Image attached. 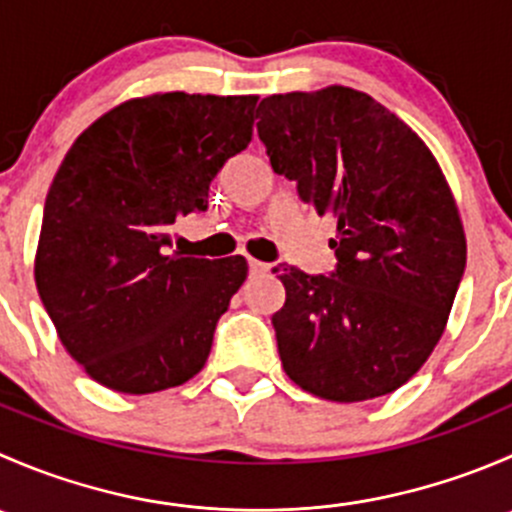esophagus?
I'll return each mask as SVG.
<instances>
[{"label": "esophagus", "instance_id": "esophagus-1", "mask_svg": "<svg viewBox=\"0 0 512 512\" xmlns=\"http://www.w3.org/2000/svg\"><path fill=\"white\" fill-rule=\"evenodd\" d=\"M247 267H250V272L252 275H265V272H270V265H265V262H260V260H247Z\"/></svg>", "mask_w": 512, "mask_h": 512}]
</instances>
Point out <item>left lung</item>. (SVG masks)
Instances as JSON below:
<instances>
[{"mask_svg": "<svg viewBox=\"0 0 512 512\" xmlns=\"http://www.w3.org/2000/svg\"><path fill=\"white\" fill-rule=\"evenodd\" d=\"M257 133L302 203L337 220L332 277L275 267L282 366L327 401L376 399L433 352L466 270V232L426 143L349 86L262 98Z\"/></svg>", "mask_w": 512, "mask_h": 512, "instance_id": "1", "label": "left lung"}]
</instances>
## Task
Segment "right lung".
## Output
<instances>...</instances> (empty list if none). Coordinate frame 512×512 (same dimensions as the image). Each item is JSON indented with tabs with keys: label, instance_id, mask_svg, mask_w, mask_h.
I'll list each match as a JSON object with an SVG mask.
<instances>
[{
	"label": "right lung",
	"instance_id": "right-lung-1",
	"mask_svg": "<svg viewBox=\"0 0 512 512\" xmlns=\"http://www.w3.org/2000/svg\"><path fill=\"white\" fill-rule=\"evenodd\" d=\"M257 96L153 94L96 118L44 203L34 280L66 352L101 386L153 394L193 379L245 257L168 252V227L208 210L225 160L252 141Z\"/></svg>",
	"mask_w": 512,
	"mask_h": 512
}]
</instances>
